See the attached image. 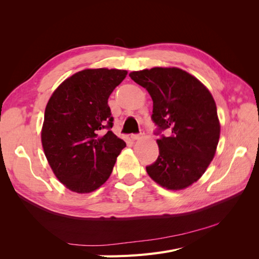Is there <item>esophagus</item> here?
Returning a JSON list of instances; mask_svg holds the SVG:
<instances>
[{"label":"esophagus","instance_id":"obj_1","mask_svg":"<svg viewBox=\"0 0 259 259\" xmlns=\"http://www.w3.org/2000/svg\"><path fill=\"white\" fill-rule=\"evenodd\" d=\"M131 138L133 140H138V139L142 138V135H140V134H133V135H131Z\"/></svg>","mask_w":259,"mask_h":259}]
</instances>
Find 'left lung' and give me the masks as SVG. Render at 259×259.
I'll use <instances>...</instances> for the list:
<instances>
[{
	"label": "left lung",
	"instance_id": "left-lung-1",
	"mask_svg": "<svg viewBox=\"0 0 259 259\" xmlns=\"http://www.w3.org/2000/svg\"><path fill=\"white\" fill-rule=\"evenodd\" d=\"M130 76L150 94L155 134L170 133L156 140L159 156L147 173L166 189H185L204 174L215 155L221 135L215 100L197 77L179 68L155 67Z\"/></svg>",
	"mask_w": 259,
	"mask_h": 259
}]
</instances>
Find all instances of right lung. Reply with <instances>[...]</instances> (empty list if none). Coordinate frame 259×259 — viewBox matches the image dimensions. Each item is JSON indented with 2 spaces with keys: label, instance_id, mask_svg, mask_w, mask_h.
Instances as JSON below:
<instances>
[{
  "label": "right lung",
  "instance_id": "right-lung-1",
  "mask_svg": "<svg viewBox=\"0 0 259 259\" xmlns=\"http://www.w3.org/2000/svg\"><path fill=\"white\" fill-rule=\"evenodd\" d=\"M126 70L85 69L62 82L45 108L42 146L55 176L69 190L89 193L107 182L126 147L111 128L108 98Z\"/></svg>",
  "mask_w": 259,
  "mask_h": 259
}]
</instances>
